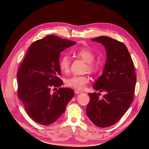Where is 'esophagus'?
<instances>
[{
  "label": "esophagus",
  "mask_w": 149,
  "mask_h": 149,
  "mask_svg": "<svg viewBox=\"0 0 149 149\" xmlns=\"http://www.w3.org/2000/svg\"><path fill=\"white\" fill-rule=\"evenodd\" d=\"M74 92H75V93H76V94H79V93H81V91H80V90H78V89L75 90V91H74Z\"/></svg>",
  "instance_id": "obj_1"
}]
</instances>
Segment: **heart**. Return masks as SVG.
Returning <instances> with one entry per match:
<instances>
[{
  "label": "heart",
  "instance_id": "obj_1",
  "mask_svg": "<svg viewBox=\"0 0 149 149\" xmlns=\"http://www.w3.org/2000/svg\"><path fill=\"white\" fill-rule=\"evenodd\" d=\"M77 56L82 58L87 63L86 70L90 72L95 71L97 65L93 61L95 59V54L88 48H82L75 52ZM59 68L62 72L67 73L69 72L70 65V59L68 55L63 56L59 60ZM89 81V78L87 75H73L65 80V84L67 86L82 90L86 86Z\"/></svg>",
  "mask_w": 149,
  "mask_h": 149
}]
</instances>
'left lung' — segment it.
Wrapping results in <instances>:
<instances>
[{
  "label": "left lung",
  "instance_id": "8db88e82",
  "mask_svg": "<svg viewBox=\"0 0 149 149\" xmlns=\"http://www.w3.org/2000/svg\"><path fill=\"white\" fill-rule=\"evenodd\" d=\"M92 40L103 45L106 50L103 74L93 86L106 94L100 99V93H89L86 115L97 126L106 127L118 121L127 111L134 100L136 77L134 62L124 43L106 36Z\"/></svg>",
  "mask_w": 149,
  "mask_h": 149
}]
</instances>
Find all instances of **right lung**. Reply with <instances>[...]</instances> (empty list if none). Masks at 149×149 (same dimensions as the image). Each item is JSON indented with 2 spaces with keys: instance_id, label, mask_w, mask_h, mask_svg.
<instances>
[{
  "instance_id": "add662e5",
  "label": "right lung",
  "mask_w": 149,
  "mask_h": 149,
  "mask_svg": "<svg viewBox=\"0 0 149 149\" xmlns=\"http://www.w3.org/2000/svg\"><path fill=\"white\" fill-rule=\"evenodd\" d=\"M76 43L56 36H47L31 45L17 74L18 97L30 118L44 126L56 121L63 113L74 95L70 88H59L60 52Z\"/></svg>"
}]
</instances>
